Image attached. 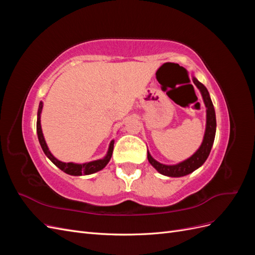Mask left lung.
I'll use <instances>...</instances> for the list:
<instances>
[{
    "mask_svg": "<svg viewBox=\"0 0 255 255\" xmlns=\"http://www.w3.org/2000/svg\"><path fill=\"white\" fill-rule=\"evenodd\" d=\"M192 81H194L198 89L201 91L203 101L206 106V128H205L203 142L201 146L198 149V151L191 157L182 161L180 164L172 165V166L158 163V161L154 159L148 152L149 163L155 168L159 173L167 176L179 177V176L187 175L192 171H195L196 169H198L200 166H202L204 164V161L206 160L208 155H210V152L212 150V146L214 143L215 134H216V115H215L213 102L211 100L210 94H208V91L204 85L202 83H200L196 78L192 79Z\"/></svg>",
    "mask_w": 255,
    "mask_h": 255,
    "instance_id": "left-lung-1",
    "label": "left lung"
}]
</instances>
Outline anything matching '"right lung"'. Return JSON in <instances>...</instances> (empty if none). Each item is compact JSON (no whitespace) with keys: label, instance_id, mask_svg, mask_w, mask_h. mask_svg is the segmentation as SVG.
I'll list each match as a JSON object with an SVG mask.
<instances>
[{"label":"right lung","instance_id":"add662e5","mask_svg":"<svg viewBox=\"0 0 255 255\" xmlns=\"http://www.w3.org/2000/svg\"><path fill=\"white\" fill-rule=\"evenodd\" d=\"M42 111V102L39 103V109H38V118H37V135H38V139H39L41 148L44 152L45 155H47L52 163L57 166L60 170H63L64 172L70 174V175H87V174H91L98 172L109 164V161L113 155V150H114V140L111 141L110 148H109V152H107L106 156L103 159H98V160H94L90 161V163H86V164H73V163H63L58 159H56L54 157L51 152L49 151V148L47 143H45L44 137L42 134L41 130V126H40V114Z\"/></svg>","mask_w":255,"mask_h":255}]
</instances>
